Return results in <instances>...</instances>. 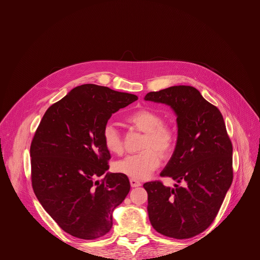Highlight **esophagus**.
Returning <instances> with one entry per match:
<instances>
[{
    "label": "esophagus",
    "instance_id": "1",
    "mask_svg": "<svg viewBox=\"0 0 260 260\" xmlns=\"http://www.w3.org/2000/svg\"><path fill=\"white\" fill-rule=\"evenodd\" d=\"M129 183H131V186L132 187H137V186H140L141 185V182L137 179H129Z\"/></svg>",
    "mask_w": 260,
    "mask_h": 260
}]
</instances>
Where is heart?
<instances>
[{"label":"heart","instance_id":"heart-1","mask_svg":"<svg viewBox=\"0 0 260 260\" xmlns=\"http://www.w3.org/2000/svg\"><path fill=\"white\" fill-rule=\"evenodd\" d=\"M127 121L138 129L145 133L142 143V153L129 155L115 163V172L131 177L133 179H146L157 170L161 163V157L172 153L176 142L173 128L162 124V117L147 108L138 109L127 117ZM102 139L108 152L121 154L123 142L117 128L107 123L103 127Z\"/></svg>","mask_w":260,"mask_h":260}]
</instances>
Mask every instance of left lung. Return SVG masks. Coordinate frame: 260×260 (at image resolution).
Wrapping results in <instances>:
<instances>
[{"label": "left lung", "instance_id": "1", "mask_svg": "<svg viewBox=\"0 0 260 260\" xmlns=\"http://www.w3.org/2000/svg\"><path fill=\"white\" fill-rule=\"evenodd\" d=\"M145 101L171 106L177 116V142L160 181L143 184L149 221L158 233L185 239L211 225L233 181V145L219 109L192 86H171L146 93Z\"/></svg>", "mask_w": 260, "mask_h": 260}]
</instances>
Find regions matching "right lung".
I'll return each instance as SVG.
<instances>
[{"label": "right lung", "mask_w": 260, "mask_h": 260, "mask_svg": "<svg viewBox=\"0 0 260 260\" xmlns=\"http://www.w3.org/2000/svg\"><path fill=\"white\" fill-rule=\"evenodd\" d=\"M136 100L133 93L80 85L47 109L36 131L30 145L34 192L72 236L95 239L108 233L114 210L129 192L127 176L107 173L111 154L102 132L113 114Z\"/></svg>", "instance_id": "1"}]
</instances>
